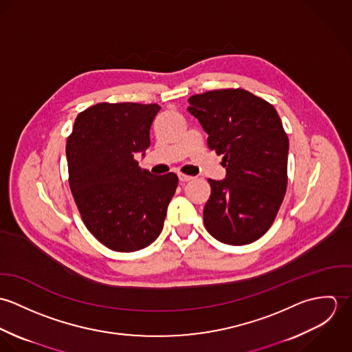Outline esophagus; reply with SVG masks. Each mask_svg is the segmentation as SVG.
I'll return each instance as SVG.
<instances>
[{"instance_id": "34e87169", "label": "esophagus", "mask_w": 352, "mask_h": 352, "mask_svg": "<svg viewBox=\"0 0 352 352\" xmlns=\"http://www.w3.org/2000/svg\"><path fill=\"white\" fill-rule=\"evenodd\" d=\"M192 177L191 176H188V175H184V173H179V180L182 182V183H187V182H190Z\"/></svg>"}]
</instances>
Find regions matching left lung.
Wrapping results in <instances>:
<instances>
[{"label": "left lung", "mask_w": 352, "mask_h": 352, "mask_svg": "<svg viewBox=\"0 0 352 352\" xmlns=\"http://www.w3.org/2000/svg\"><path fill=\"white\" fill-rule=\"evenodd\" d=\"M187 108L222 154L225 180L208 179L203 208L207 232L221 243L245 245L274 223L287 188L289 138L268 101L251 92L215 89L188 99Z\"/></svg>", "instance_id": "left-lung-1"}]
</instances>
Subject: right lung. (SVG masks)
Here are the masks:
<instances>
[{
    "label": "right lung",
    "instance_id": "add662e5",
    "mask_svg": "<svg viewBox=\"0 0 352 352\" xmlns=\"http://www.w3.org/2000/svg\"><path fill=\"white\" fill-rule=\"evenodd\" d=\"M160 109L158 104L99 102L78 113L67 138L73 198L87 229L112 251L151 245L177 188L175 173L154 176L134 158L149 148Z\"/></svg>",
    "mask_w": 352,
    "mask_h": 352
}]
</instances>
